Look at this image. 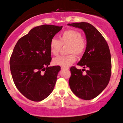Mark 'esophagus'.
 Listing matches in <instances>:
<instances>
[{
    "label": "esophagus",
    "mask_w": 123,
    "mask_h": 123,
    "mask_svg": "<svg viewBox=\"0 0 123 123\" xmlns=\"http://www.w3.org/2000/svg\"><path fill=\"white\" fill-rule=\"evenodd\" d=\"M62 70H68V67H61Z\"/></svg>",
    "instance_id": "obj_1"
}]
</instances>
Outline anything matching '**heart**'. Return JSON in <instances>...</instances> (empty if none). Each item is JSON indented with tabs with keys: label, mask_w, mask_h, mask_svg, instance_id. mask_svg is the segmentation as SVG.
I'll return each mask as SVG.
<instances>
[{
	"label": "heart",
	"mask_w": 123,
	"mask_h": 123,
	"mask_svg": "<svg viewBox=\"0 0 123 123\" xmlns=\"http://www.w3.org/2000/svg\"><path fill=\"white\" fill-rule=\"evenodd\" d=\"M62 46H67V53L66 56H60L54 58L53 62L56 66L68 67L76 61V55L78 56L82 55L87 46L86 40L83 37L81 33L76 30L69 29L63 32L59 36V40L53 38L50 42V49L51 53L55 56L59 53Z\"/></svg>",
	"instance_id": "obj_1"
}]
</instances>
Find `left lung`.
Instances as JSON below:
<instances>
[{"label": "left lung", "mask_w": 123, "mask_h": 123, "mask_svg": "<svg viewBox=\"0 0 123 123\" xmlns=\"http://www.w3.org/2000/svg\"><path fill=\"white\" fill-rule=\"evenodd\" d=\"M68 26L83 30L87 46L77 65L85 69L70 68L69 86L73 93L83 100H92L98 96L109 84L111 72V60L109 46L96 28L87 22L68 23Z\"/></svg>", "instance_id": "1"}]
</instances>
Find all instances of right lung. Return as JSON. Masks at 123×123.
<instances>
[{"label": "right lung", "mask_w": 123, "mask_h": 123, "mask_svg": "<svg viewBox=\"0 0 123 123\" xmlns=\"http://www.w3.org/2000/svg\"><path fill=\"white\" fill-rule=\"evenodd\" d=\"M62 27L37 26L14 46L10 59L13 80L19 92L31 101L44 100L55 87L60 67L49 66L51 60L50 42Z\"/></svg>", "instance_id": "right-lung-1"}]
</instances>
